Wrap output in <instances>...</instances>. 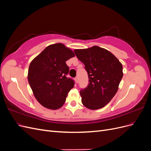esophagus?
Listing matches in <instances>:
<instances>
[{"label": "esophagus", "mask_w": 151, "mask_h": 151, "mask_svg": "<svg viewBox=\"0 0 151 151\" xmlns=\"http://www.w3.org/2000/svg\"><path fill=\"white\" fill-rule=\"evenodd\" d=\"M75 81H76V83H78V81H79L78 77H76V78H75Z\"/></svg>", "instance_id": "esophagus-1"}]
</instances>
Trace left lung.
<instances>
[{
    "mask_svg": "<svg viewBox=\"0 0 151 151\" xmlns=\"http://www.w3.org/2000/svg\"><path fill=\"white\" fill-rule=\"evenodd\" d=\"M77 58L85 65L89 84L80 91L81 101L90 109L104 107L118 89L123 77V67L118 59L108 50L98 46L76 49Z\"/></svg>",
    "mask_w": 151,
    "mask_h": 151,
    "instance_id": "obj_1",
    "label": "left lung"
}]
</instances>
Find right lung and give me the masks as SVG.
<instances>
[{
  "mask_svg": "<svg viewBox=\"0 0 151 151\" xmlns=\"http://www.w3.org/2000/svg\"><path fill=\"white\" fill-rule=\"evenodd\" d=\"M75 54L62 43L50 45L31 61L28 79L36 100L43 106L57 109L65 103L74 81L67 78L66 61Z\"/></svg>",
  "mask_w": 151,
  "mask_h": 151,
  "instance_id": "right-lung-1",
  "label": "right lung"
}]
</instances>
